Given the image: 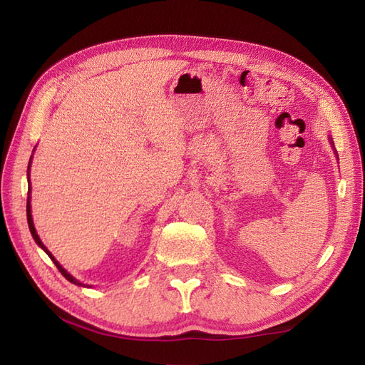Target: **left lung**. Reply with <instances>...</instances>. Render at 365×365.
I'll list each match as a JSON object with an SVG mask.
<instances>
[{"instance_id": "1", "label": "left lung", "mask_w": 365, "mask_h": 365, "mask_svg": "<svg viewBox=\"0 0 365 365\" xmlns=\"http://www.w3.org/2000/svg\"><path fill=\"white\" fill-rule=\"evenodd\" d=\"M329 139H331V138H329ZM331 144H332V143H331Z\"/></svg>"}]
</instances>
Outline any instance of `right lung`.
Wrapping results in <instances>:
<instances>
[{"mask_svg":"<svg viewBox=\"0 0 365 365\" xmlns=\"http://www.w3.org/2000/svg\"><path fill=\"white\" fill-rule=\"evenodd\" d=\"M29 166H31V161H29V165H28V182H29ZM31 191V190H29ZM29 191H28V200H26V216H28V226H29V230H31V235H33V238H34V242L38 245V246H41L42 247V250L46 252V254H48V257L53 260V263H54V265H56V268L59 269V273L61 274H63L66 279H67V281L68 282H72V284H75V285H83V287H86V285H84V284H81L80 281H76V279L72 276V274H68L67 273V271L63 268V267H61V263L56 260V259H54L53 257V254L48 251V250H46V247H45V245L42 243V240L41 238H38V235H37V232H36V227H34V222H33V215H31V204H29Z\"/></svg>","mask_w":365,"mask_h":365,"instance_id":"add662e5","label":"right lung"}]
</instances>
